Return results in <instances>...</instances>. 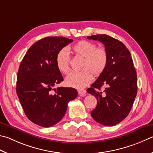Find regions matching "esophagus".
<instances>
[{"label": "esophagus", "mask_w": 153, "mask_h": 153, "mask_svg": "<svg viewBox=\"0 0 153 153\" xmlns=\"http://www.w3.org/2000/svg\"><path fill=\"white\" fill-rule=\"evenodd\" d=\"M77 91H78V94L79 95V96L84 97L85 96L86 91L85 90H79Z\"/></svg>", "instance_id": "obj_1"}]
</instances>
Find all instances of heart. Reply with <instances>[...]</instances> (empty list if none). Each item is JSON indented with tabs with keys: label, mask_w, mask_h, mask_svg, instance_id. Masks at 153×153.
<instances>
[{
	"label": "heart",
	"mask_w": 153,
	"mask_h": 153,
	"mask_svg": "<svg viewBox=\"0 0 153 153\" xmlns=\"http://www.w3.org/2000/svg\"><path fill=\"white\" fill-rule=\"evenodd\" d=\"M71 51L77 57L83 58L82 71L72 72L65 78V84L69 87L82 89L91 82L93 75L98 77L107 67L108 54L104 48H96L95 44L82 40L75 44ZM69 55L67 50L62 49L57 53L56 64L58 69L64 74L70 70Z\"/></svg>",
	"instance_id": "1"
}]
</instances>
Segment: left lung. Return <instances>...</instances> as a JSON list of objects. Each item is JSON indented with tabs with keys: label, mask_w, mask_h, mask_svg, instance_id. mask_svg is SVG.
Returning a JSON list of instances; mask_svg holds the SVG:
<instances>
[{
	"label": "left lung",
	"mask_w": 153,
	"mask_h": 153,
	"mask_svg": "<svg viewBox=\"0 0 153 153\" xmlns=\"http://www.w3.org/2000/svg\"><path fill=\"white\" fill-rule=\"evenodd\" d=\"M88 39L104 44L108 54L105 71L87 90L97 99L91 112L97 123L111 126L128 115L137 94V76L131 55L124 44L107 35L88 36ZM105 86L104 91L101 88Z\"/></svg>",
	"instance_id": "left-lung-1"
}]
</instances>
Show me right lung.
Returning <instances> with one entry per match:
<instances>
[{
    "mask_svg": "<svg viewBox=\"0 0 153 153\" xmlns=\"http://www.w3.org/2000/svg\"><path fill=\"white\" fill-rule=\"evenodd\" d=\"M72 41L63 37L43 38L30 46L21 62L16 94L27 117L39 126L48 128L59 123L68 102L77 96L74 88H54L63 80L57 54Z\"/></svg>",
    "mask_w": 153,
    "mask_h": 153,
    "instance_id": "right-lung-1",
    "label": "right lung"
}]
</instances>
